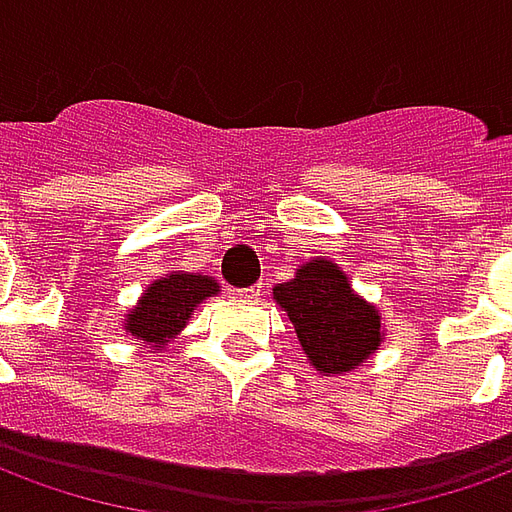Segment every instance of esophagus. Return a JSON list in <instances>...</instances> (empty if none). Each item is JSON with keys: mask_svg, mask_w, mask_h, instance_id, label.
Wrapping results in <instances>:
<instances>
[{"mask_svg": "<svg viewBox=\"0 0 512 512\" xmlns=\"http://www.w3.org/2000/svg\"><path fill=\"white\" fill-rule=\"evenodd\" d=\"M260 296H263V282H257V285H249V288L235 290V299H241V301H257Z\"/></svg>", "mask_w": 512, "mask_h": 512, "instance_id": "34e87169", "label": "esophagus"}]
</instances>
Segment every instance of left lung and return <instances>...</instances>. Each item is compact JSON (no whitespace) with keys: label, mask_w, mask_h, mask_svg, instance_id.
<instances>
[{"label":"left lung","mask_w":512,"mask_h":512,"mask_svg":"<svg viewBox=\"0 0 512 512\" xmlns=\"http://www.w3.org/2000/svg\"><path fill=\"white\" fill-rule=\"evenodd\" d=\"M274 301L288 312L304 354L321 373L354 370L384 340L376 307L356 296L340 266L326 257L296 268V277L274 288Z\"/></svg>","instance_id":"8db88e82"}]
</instances>
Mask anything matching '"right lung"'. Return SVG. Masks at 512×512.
Segmentation results:
<instances>
[{
	"label": "right lung",
	"instance_id": "obj_1",
	"mask_svg": "<svg viewBox=\"0 0 512 512\" xmlns=\"http://www.w3.org/2000/svg\"><path fill=\"white\" fill-rule=\"evenodd\" d=\"M216 293L219 282L213 277L172 271L142 293L134 310L128 312L126 332L134 340L150 345L153 351H161L189 323L194 307Z\"/></svg>",
	"mask_w": 512,
	"mask_h": 512
}]
</instances>
